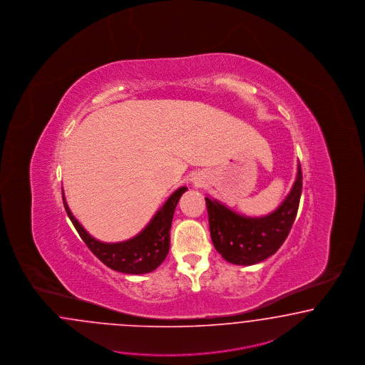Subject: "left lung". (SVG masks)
<instances>
[{
	"instance_id": "obj_1",
	"label": "left lung",
	"mask_w": 365,
	"mask_h": 365,
	"mask_svg": "<svg viewBox=\"0 0 365 365\" xmlns=\"http://www.w3.org/2000/svg\"><path fill=\"white\" fill-rule=\"evenodd\" d=\"M302 192L301 165L294 184L282 202L264 216H246L232 211L222 201L205 197L212 243L227 262L251 266L274 255L294 223Z\"/></svg>"
}]
</instances>
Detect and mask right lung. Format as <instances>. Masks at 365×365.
Segmentation results:
<instances>
[{
	"instance_id": "right-lung-1",
	"label": "right lung",
	"mask_w": 365,
	"mask_h": 365,
	"mask_svg": "<svg viewBox=\"0 0 365 365\" xmlns=\"http://www.w3.org/2000/svg\"><path fill=\"white\" fill-rule=\"evenodd\" d=\"M185 190H188L187 187H181L175 190L165 201L164 205L154 213L150 222L137 235L115 243L101 242L90 235L72 215L64 193L63 201L71 222L75 225L83 242L93 251L96 258L103 262L111 270L140 275L155 270L166 258L170 247V227L173 213L177 202Z\"/></svg>"
}]
</instances>
